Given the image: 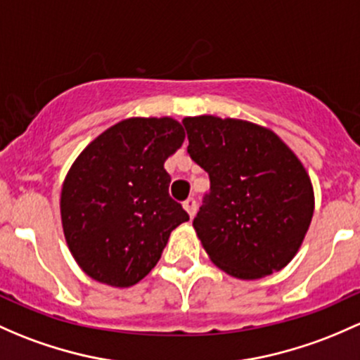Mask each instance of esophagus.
Here are the masks:
<instances>
[{
  "label": "esophagus",
  "mask_w": 360,
  "mask_h": 360,
  "mask_svg": "<svg viewBox=\"0 0 360 360\" xmlns=\"http://www.w3.org/2000/svg\"><path fill=\"white\" fill-rule=\"evenodd\" d=\"M183 207H184V210L188 212V215H190V217H193V215H195V212H196V200L195 198H188V200H184L183 202Z\"/></svg>",
  "instance_id": "1"
}]
</instances>
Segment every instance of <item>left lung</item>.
Masks as SVG:
<instances>
[{
	"label": "left lung",
	"instance_id": "1",
	"mask_svg": "<svg viewBox=\"0 0 360 360\" xmlns=\"http://www.w3.org/2000/svg\"><path fill=\"white\" fill-rule=\"evenodd\" d=\"M188 153L210 177L193 221L210 260L238 279L281 271L304 243L314 188L276 132L241 119L184 117Z\"/></svg>",
	"mask_w": 360,
	"mask_h": 360
}]
</instances>
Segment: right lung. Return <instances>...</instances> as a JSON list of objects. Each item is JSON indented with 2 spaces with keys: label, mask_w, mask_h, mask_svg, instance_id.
Wrapping results in <instances>:
<instances>
[{
  "label": "right lung",
  "mask_w": 360,
  "mask_h": 360,
  "mask_svg": "<svg viewBox=\"0 0 360 360\" xmlns=\"http://www.w3.org/2000/svg\"><path fill=\"white\" fill-rule=\"evenodd\" d=\"M172 117H131L81 151L60 193L72 257L94 281L129 288L157 266L190 215L169 196L165 160L183 145Z\"/></svg>",
  "instance_id": "obj_1"
}]
</instances>
